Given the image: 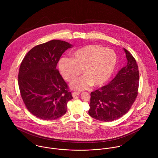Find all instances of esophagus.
Here are the masks:
<instances>
[{"label":"esophagus","mask_w":158,"mask_h":158,"mask_svg":"<svg viewBox=\"0 0 158 158\" xmlns=\"http://www.w3.org/2000/svg\"><path fill=\"white\" fill-rule=\"evenodd\" d=\"M80 94V93L79 92H72V96H73V97H75V96H77V95H78Z\"/></svg>","instance_id":"1"}]
</instances>
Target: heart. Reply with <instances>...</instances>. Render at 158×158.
Returning <instances> with one entry per match:
<instances>
[{
    "label": "heart",
    "instance_id": "obj_1",
    "mask_svg": "<svg viewBox=\"0 0 158 158\" xmlns=\"http://www.w3.org/2000/svg\"><path fill=\"white\" fill-rule=\"evenodd\" d=\"M117 64V56L113 50L96 44L86 45L72 54L71 58H62L58 64L63 77L70 82L81 73L85 75L72 81L75 90L103 85L111 77Z\"/></svg>",
    "mask_w": 158,
    "mask_h": 158
}]
</instances>
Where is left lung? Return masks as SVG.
<instances>
[{
    "mask_svg": "<svg viewBox=\"0 0 158 158\" xmlns=\"http://www.w3.org/2000/svg\"><path fill=\"white\" fill-rule=\"evenodd\" d=\"M128 63L108 85L90 93L88 113L103 122L117 120L127 113L138 94L139 72L134 56L124 48Z\"/></svg>",
    "mask_w": 158,
    "mask_h": 158,
    "instance_id": "obj_1",
    "label": "left lung"
}]
</instances>
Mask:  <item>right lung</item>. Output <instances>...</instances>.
<instances>
[{"label": "right lung", "mask_w": 158, "mask_h": 158, "mask_svg": "<svg viewBox=\"0 0 158 158\" xmlns=\"http://www.w3.org/2000/svg\"><path fill=\"white\" fill-rule=\"evenodd\" d=\"M72 45L52 40L32 48L25 56L18 74V85L27 109L44 120L64 115L73 98L68 84L56 69L62 54Z\"/></svg>", "instance_id": "obj_1"}]
</instances>
